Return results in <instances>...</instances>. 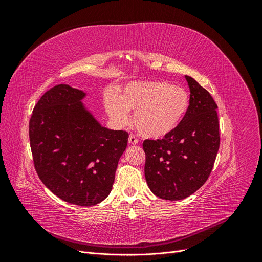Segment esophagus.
Segmentation results:
<instances>
[{"label":"esophagus","instance_id":"esophagus-1","mask_svg":"<svg viewBox=\"0 0 262 262\" xmlns=\"http://www.w3.org/2000/svg\"><path fill=\"white\" fill-rule=\"evenodd\" d=\"M138 142H139V140L137 139V137L134 136V134H130V137H129V143L132 144V145H136V144H138Z\"/></svg>","mask_w":262,"mask_h":262}]
</instances>
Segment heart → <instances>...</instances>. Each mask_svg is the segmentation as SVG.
Wrapping results in <instances>:
<instances>
[{"mask_svg":"<svg viewBox=\"0 0 262 262\" xmlns=\"http://www.w3.org/2000/svg\"><path fill=\"white\" fill-rule=\"evenodd\" d=\"M190 107V97L185 89L163 81L133 82L126 85L118 98L105 100L108 116L117 123L128 121L129 112H134L133 123L142 136L163 139L175 131L184 120Z\"/></svg>","mask_w":262,"mask_h":262,"instance_id":"obj_1","label":"heart"}]
</instances>
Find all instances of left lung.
<instances>
[{"mask_svg":"<svg viewBox=\"0 0 262 262\" xmlns=\"http://www.w3.org/2000/svg\"><path fill=\"white\" fill-rule=\"evenodd\" d=\"M190 107L178 128L162 140H145L144 173L156 196L176 201L208 180L220 147L217 105L210 93L186 75Z\"/></svg>","mask_w":262,"mask_h":262,"instance_id":"8db88e82","label":"left lung"}]
</instances>
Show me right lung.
<instances>
[{"instance_id":"obj_1","label":"right lung","mask_w":262,"mask_h":262,"mask_svg":"<svg viewBox=\"0 0 262 262\" xmlns=\"http://www.w3.org/2000/svg\"><path fill=\"white\" fill-rule=\"evenodd\" d=\"M85 97L67 84L45 93L30 118L29 140L43 185L63 201L91 207L112 191L129 134L102 126Z\"/></svg>"}]
</instances>
